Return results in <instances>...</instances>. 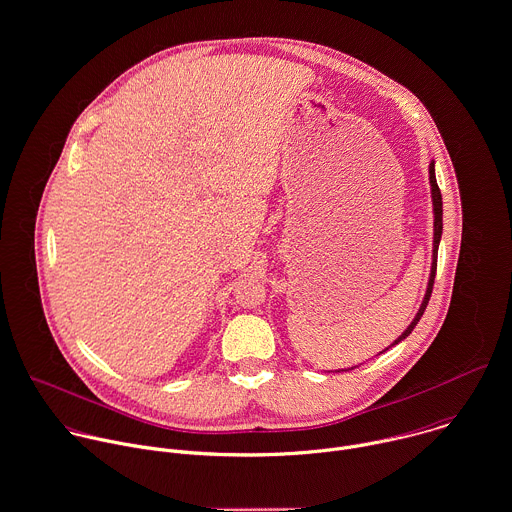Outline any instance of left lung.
<instances>
[{
    "label": "left lung",
    "instance_id": "1",
    "mask_svg": "<svg viewBox=\"0 0 512 512\" xmlns=\"http://www.w3.org/2000/svg\"><path fill=\"white\" fill-rule=\"evenodd\" d=\"M429 180H431V194H433V210H435V232H433V264H431V276H429V286H427V292H425V298H423V304L415 316V320L411 322V326L393 341L391 345L399 343L401 340H405L417 326V322L421 320L427 304H429V298H431V292H433V284H435V274H437V252H439V240H441V234H443V198H441V190H439V184H437V178H435V163L429 165Z\"/></svg>",
    "mask_w": 512,
    "mask_h": 512
}]
</instances>
